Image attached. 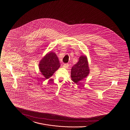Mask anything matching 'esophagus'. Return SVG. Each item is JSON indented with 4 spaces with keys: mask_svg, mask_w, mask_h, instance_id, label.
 <instances>
[{
    "mask_svg": "<svg viewBox=\"0 0 130 130\" xmlns=\"http://www.w3.org/2000/svg\"><path fill=\"white\" fill-rule=\"evenodd\" d=\"M63 67L64 68H66L67 69L69 67V64H64L63 66Z\"/></svg>",
    "mask_w": 130,
    "mask_h": 130,
    "instance_id": "obj_1",
    "label": "esophagus"
}]
</instances>
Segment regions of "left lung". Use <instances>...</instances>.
I'll list each match as a JSON object with an SVG mask.
<instances>
[{"mask_svg": "<svg viewBox=\"0 0 130 130\" xmlns=\"http://www.w3.org/2000/svg\"><path fill=\"white\" fill-rule=\"evenodd\" d=\"M90 73L88 58L86 56H81L78 62L71 69V76L73 81L77 84L80 81L85 78Z\"/></svg>", "mask_w": 130, "mask_h": 130, "instance_id": "left-lung-1", "label": "left lung"}]
</instances>
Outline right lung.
Instances as JSON below:
<instances>
[{
  "instance_id": "obj_1",
  "label": "right lung",
  "mask_w": 130,
  "mask_h": 130,
  "mask_svg": "<svg viewBox=\"0 0 130 130\" xmlns=\"http://www.w3.org/2000/svg\"><path fill=\"white\" fill-rule=\"evenodd\" d=\"M38 66L41 74L48 79L60 67V63L56 54L50 52L39 61Z\"/></svg>"
}]
</instances>
